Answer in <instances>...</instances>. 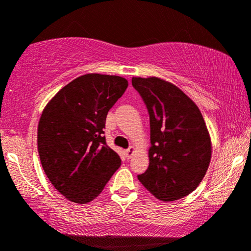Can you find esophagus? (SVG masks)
I'll return each mask as SVG.
<instances>
[{
  "instance_id": "1",
  "label": "esophagus",
  "mask_w": 251,
  "mask_h": 251,
  "mask_svg": "<svg viewBox=\"0 0 251 251\" xmlns=\"http://www.w3.org/2000/svg\"><path fill=\"white\" fill-rule=\"evenodd\" d=\"M133 153H134V148L133 147H130L129 149H126L125 151V155H126V158H128V159H130V158L132 157Z\"/></svg>"
}]
</instances>
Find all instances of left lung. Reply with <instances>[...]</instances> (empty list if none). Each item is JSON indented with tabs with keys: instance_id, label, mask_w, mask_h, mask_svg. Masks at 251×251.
Segmentation results:
<instances>
[{
	"instance_id": "left-lung-1",
	"label": "left lung",
	"mask_w": 251,
	"mask_h": 251,
	"mask_svg": "<svg viewBox=\"0 0 251 251\" xmlns=\"http://www.w3.org/2000/svg\"><path fill=\"white\" fill-rule=\"evenodd\" d=\"M150 119L149 166L138 179L155 198L176 201L199 186L209 168L212 145L196 104L158 77H132Z\"/></svg>"
}]
</instances>
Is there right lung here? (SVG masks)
I'll use <instances>...</instances> for the list:
<instances>
[{
	"instance_id": "add662e5",
	"label": "right lung",
	"mask_w": 251,
	"mask_h": 251,
	"mask_svg": "<svg viewBox=\"0 0 251 251\" xmlns=\"http://www.w3.org/2000/svg\"><path fill=\"white\" fill-rule=\"evenodd\" d=\"M128 87L120 76L86 74L64 86L42 111L38 152L53 187L69 201H93L120 167L103 136L109 110Z\"/></svg>"
}]
</instances>
